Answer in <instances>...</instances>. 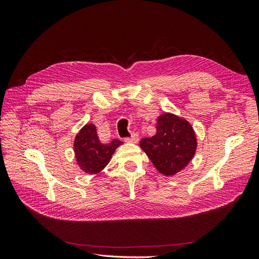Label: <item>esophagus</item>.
<instances>
[{"mask_svg":"<svg viewBox=\"0 0 259 259\" xmlns=\"http://www.w3.org/2000/svg\"><path fill=\"white\" fill-rule=\"evenodd\" d=\"M125 142H126V143H132V144H136V143H138V135L137 134H133L131 137L125 138Z\"/></svg>","mask_w":259,"mask_h":259,"instance_id":"34e87169","label":"esophagus"}]
</instances>
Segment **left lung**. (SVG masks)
I'll return each instance as SVG.
<instances>
[{"instance_id": "8db88e82", "label": "left lung", "mask_w": 259, "mask_h": 259, "mask_svg": "<svg viewBox=\"0 0 259 259\" xmlns=\"http://www.w3.org/2000/svg\"><path fill=\"white\" fill-rule=\"evenodd\" d=\"M139 146L161 174L173 176L192 160L197 136L187 120L165 112L158 117L155 135L143 138Z\"/></svg>"}]
</instances>
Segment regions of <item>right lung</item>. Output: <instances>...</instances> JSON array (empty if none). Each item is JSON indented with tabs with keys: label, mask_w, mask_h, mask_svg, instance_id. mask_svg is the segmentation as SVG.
<instances>
[{
	"label": "right lung",
	"mask_w": 259,
	"mask_h": 259,
	"mask_svg": "<svg viewBox=\"0 0 259 259\" xmlns=\"http://www.w3.org/2000/svg\"><path fill=\"white\" fill-rule=\"evenodd\" d=\"M122 144L119 139L103 144L99 140L95 125L86 124L77 133L73 142L77 165L85 173L97 174L107 166L115 149Z\"/></svg>",
	"instance_id": "1"
}]
</instances>
